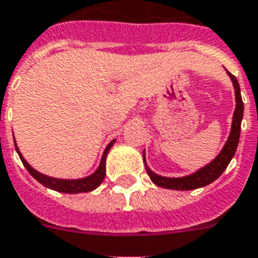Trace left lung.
<instances>
[{
	"mask_svg": "<svg viewBox=\"0 0 258 258\" xmlns=\"http://www.w3.org/2000/svg\"><path fill=\"white\" fill-rule=\"evenodd\" d=\"M234 85V92H235V110H234V115H232L231 122V131L228 135V139L226 144L219 152L216 158L208 163L204 167L199 168L190 175H185V177H163L159 174L154 173L145 162V151H144V164L145 170L150 175L151 181L154 182L155 185H158L164 189H173V190H193V189H199V187L207 186L211 182L218 179L223 171L227 168L228 163L231 162V159L235 155L237 151L238 143H239V136H241V122L243 118V102L241 98V88L238 84L237 77L232 76L230 72H227Z\"/></svg>",
	"mask_w": 258,
	"mask_h": 258,
	"instance_id": "left-lung-1",
	"label": "left lung"
}]
</instances>
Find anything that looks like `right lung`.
<instances>
[{
    "label": "right lung",
    "mask_w": 258,
    "mask_h": 258,
    "mask_svg": "<svg viewBox=\"0 0 258 258\" xmlns=\"http://www.w3.org/2000/svg\"><path fill=\"white\" fill-rule=\"evenodd\" d=\"M13 141H15V147H16L17 154L20 156L21 162L24 164V167L28 170V173H30L36 181L39 182V183H42L43 186L51 189V190L75 195V193H87V191L95 190V189L103 182L104 175H106V158H107V154L108 151H110V148H111L114 145V143H115V139L108 143L103 155H102L99 166H98V168L95 170L94 173L90 174V175H87V177L84 178H77V179H62V178L48 177V175H44V174L36 171L34 167H31L30 163H28L26 159H24V156L21 155L20 150H19V147H17L16 144V140H15V136H13Z\"/></svg>",
    "instance_id": "right-lung-1"
}]
</instances>
